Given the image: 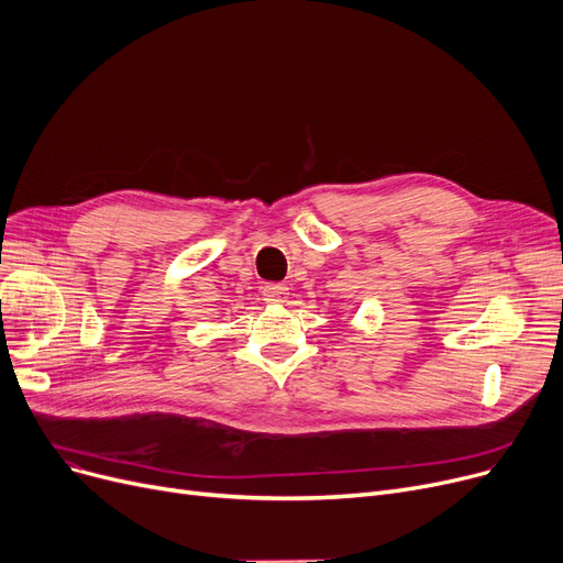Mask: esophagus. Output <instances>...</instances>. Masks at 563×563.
<instances>
[{"label":"esophagus","mask_w":563,"mask_h":563,"mask_svg":"<svg viewBox=\"0 0 563 563\" xmlns=\"http://www.w3.org/2000/svg\"><path fill=\"white\" fill-rule=\"evenodd\" d=\"M263 300L267 305H284L288 300V288L284 284H267L263 288Z\"/></svg>","instance_id":"1"}]
</instances>
